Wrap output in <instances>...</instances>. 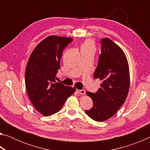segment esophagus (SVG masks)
Returning a JSON list of instances; mask_svg holds the SVG:
<instances>
[{
	"instance_id": "34e87169",
	"label": "esophagus",
	"mask_w": 150,
	"mask_h": 150,
	"mask_svg": "<svg viewBox=\"0 0 150 150\" xmlns=\"http://www.w3.org/2000/svg\"><path fill=\"white\" fill-rule=\"evenodd\" d=\"M77 92L79 94H80V95H85L86 94L85 91L83 90H83H77Z\"/></svg>"
}]
</instances>
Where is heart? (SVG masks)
Masks as SVG:
<instances>
[{
	"mask_svg": "<svg viewBox=\"0 0 150 150\" xmlns=\"http://www.w3.org/2000/svg\"><path fill=\"white\" fill-rule=\"evenodd\" d=\"M93 47V43L92 42V40H86L84 44L82 45L81 48L82 47Z\"/></svg>",
	"mask_w": 150,
	"mask_h": 150,
	"instance_id": "b5f03b06",
	"label": "heart"
}]
</instances>
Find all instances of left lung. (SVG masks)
<instances>
[{"instance_id": "8db88e82", "label": "left lung", "mask_w": 150, "mask_h": 150, "mask_svg": "<svg viewBox=\"0 0 150 150\" xmlns=\"http://www.w3.org/2000/svg\"><path fill=\"white\" fill-rule=\"evenodd\" d=\"M101 54L94 78L103 82L95 93L88 92L93 106L85 113L93 120L103 122L117 112L125 102L130 88V71L123 50L108 38L101 40Z\"/></svg>"}]
</instances>
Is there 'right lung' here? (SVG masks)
<instances>
[{
    "instance_id": "1",
    "label": "right lung",
    "mask_w": 150,
    "mask_h": 150,
    "mask_svg": "<svg viewBox=\"0 0 150 150\" xmlns=\"http://www.w3.org/2000/svg\"><path fill=\"white\" fill-rule=\"evenodd\" d=\"M72 41L71 38L50 35L29 57L25 72L27 93L34 107L45 116L59 111L76 90L55 81L63 50Z\"/></svg>"
}]
</instances>
